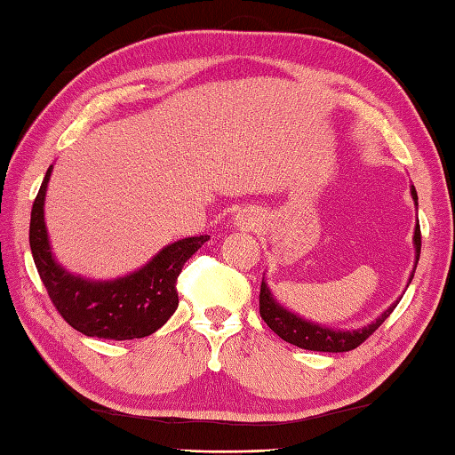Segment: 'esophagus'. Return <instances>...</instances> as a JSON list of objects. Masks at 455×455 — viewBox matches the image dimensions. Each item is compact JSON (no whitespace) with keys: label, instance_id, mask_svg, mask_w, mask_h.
<instances>
[{"label":"esophagus","instance_id":"esophagus-1","mask_svg":"<svg viewBox=\"0 0 455 455\" xmlns=\"http://www.w3.org/2000/svg\"><path fill=\"white\" fill-rule=\"evenodd\" d=\"M236 222H238V225L243 227V228H252V227L256 225L254 217L250 215V212H244V211L238 212V215H236Z\"/></svg>","mask_w":455,"mask_h":455}]
</instances>
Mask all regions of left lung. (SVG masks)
Returning a JSON list of instances; mask_svg holds the SVG:
<instances>
[{"label": "left lung", "instance_id": "obj_1", "mask_svg": "<svg viewBox=\"0 0 455 455\" xmlns=\"http://www.w3.org/2000/svg\"><path fill=\"white\" fill-rule=\"evenodd\" d=\"M414 203L419 205V196L414 188L411 189ZM414 250H417V262L420 258V225L417 222V228H414ZM417 267V266H414ZM414 272L411 274L409 283L412 282ZM399 303V301H397ZM397 303H393L387 311H385L379 318H375L371 324L357 328V331H332V328H326L321 324H315L311 321H305L299 315H293L291 311H287L282 305H279L266 282H262V287H259V316L264 318V323L272 328V331L283 338L285 342L303 347V350H313V352H350L354 347L365 342L377 328H379L385 318H387L393 308L397 307Z\"/></svg>", "mask_w": 455, "mask_h": 455}]
</instances>
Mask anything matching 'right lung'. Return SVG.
<instances>
[{
	"label": "right lung",
	"mask_w": 455,
	"mask_h": 455,
	"mask_svg": "<svg viewBox=\"0 0 455 455\" xmlns=\"http://www.w3.org/2000/svg\"><path fill=\"white\" fill-rule=\"evenodd\" d=\"M52 166L38 189L28 227V243L43 283L56 311L85 336L132 340L156 332L176 313V282L183 264L209 236L181 238L154 256L139 272L113 282H90L56 264L44 225V196Z\"/></svg>",
	"instance_id": "right-lung-1"
}]
</instances>
